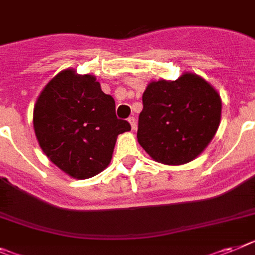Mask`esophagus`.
I'll return each instance as SVG.
<instances>
[{"mask_svg": "<svg viewBox=\"0 0 255 255\" xmlns=\"http://www.w3.org/2000/svg\"><path fill=\"white\" fill-rule=\"evenodd\" d=\"M128 122H129V124H131L132 129H134V128H136V119H134L133 117H131V118H128Z\"/></svg>", "mask_w": 255, "mask_h": 255, "instance_id": "obj_1", "label": "esophagus"}]
</instances>
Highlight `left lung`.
<instances>
[{"instance_id":"1","label":"left lung","mask_w":255,"mask_h":255,"mask_svg":"<svg viewBox=\"0 0 255 255\" xmlns=\"http://www.w3.org/2000/svg\"><path fill=\"white\" fill-rule=\"evenodd\" d=\"M137 141L158 163L185 164L196 159L217 133L222 98L193 72L176 80H154L142 95Z\"/></svg>"}]
</instances>
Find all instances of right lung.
<instances>
[{
	"label": "right lung",
	"mask_w": 255,
	"mask_h": 255,
	"mask_svg": "<svg viewBox=\"0 0 255 255\" xmlns=\"http://www.w3.org/2000/svg\"><path fill=\"white\" fill-rule=\"evenodd\" d=\"M33 129L50 162L74 179L102 172L118 134L131 131L115 115V101L96 76L66 68L45 85L33 108Z\"/></svg>",
	"instance_id": "1"
}]
</instances>
